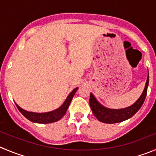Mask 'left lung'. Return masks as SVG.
Here are the masks:
<instances>
[{
    "instance_id": "left-lung-1",
    "label": "left lung",
    "mask_w": 156,
    "mask_h": 156,
    "mask_svg": "<svg viewBox=\"0 0 156 156\" xmlns=\"http://www.w3.org/2000/svg\"><path fill=\"white\" fill-rule=\"evenodd\" d=\"M148 81H149V77L148 75L146 83H145V87L142 92L140 98L135 101L132 105L129 107L122 109H110L104 107L101 105L98 101L95 99L92 94H90L89 104L90 107L91 108L93 114L95 116L100 122H104V123H108V124H112V123H118V122H123L126 119H129L132 116H133L135 113L137 112L145 99L147 94V89H148Z\"/></svg>"
}]
</instances>
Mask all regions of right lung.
<instances>
[{
    "label": "right lung",
    "mask_w": 156,
    "mask_h": 156,
    "mask_svg": "<svg viewBox=\"0 0 156 156\" xmlns=\"http://www.w3.org/2000/svg\"><path fill=\"white\" fill-rule=\"evenodd\" d=\"M78 87L75 88V89L72 90L71 93L68 94L65 101H64L63 104L58 108L55 109L54 111L48 112H44V113H35V112H27L22 109L21 108L19 107L17 104L16 106L20 111V112L30 122H35V123H41V124H47V123H52V122H57V121L60 120L65 114L66 113L67 109H68V106H69L70 103H71V100L73 98L74 95H75V92L78 90Z\"/></svg>",
    "instance_id": "obj_1"
}]
</instances>
